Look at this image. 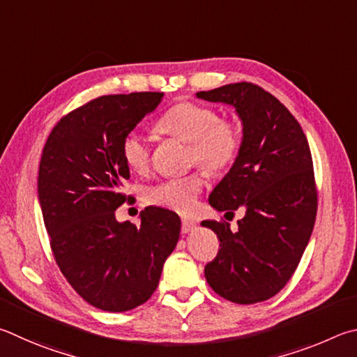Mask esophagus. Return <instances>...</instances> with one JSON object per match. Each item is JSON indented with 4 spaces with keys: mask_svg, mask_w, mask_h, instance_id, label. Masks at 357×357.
Returning <instances> with one entry per match:
<instances>
[{
    "mask_svg": "<svg viewBox=\"0 0 357 357\" xmlns=\"http://www.w3.org/2000/svg\"><path fill=\"white\" fill-rule=\"evenodd\" d=\"M197 229V224L195 221L191 220H186V218H183L182 220V234H190V232H195V230Z\"/></svg>",
    "mask_w": 357,
    "mask_h": 357,
    "instance_id": "1",
    "label": "esophagus"
}]
</instances>
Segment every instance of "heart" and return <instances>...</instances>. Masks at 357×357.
Wrapping results in <instances>:
<instances>
[{"mask_svg": "<svg viewBox=\"0 0 357 357\" xmlns=\"http://www.w3.org/2000/svg\"><path fill=\"white\" fill-rule=\"evenodd\" d=\"M156 128L162 135L190 142L191 162H201L215 174L232 166L240 152L238 127L227 119H218L216 111L204 105L190 102L175 105L160 119ZM121 153L131 171L146 172L150 166L149 144L135 131L123 136ZM202 188L204 174L196 171L149 186L144 197L156 207L188 213L195 208Z\"/></svg>", "mask_w": 357, "mask_h": 357, "instance_id": "1", "label": "heart"}]
</instances>
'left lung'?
I'll use <instances>...</instances> for the list:
<instances>
[{
  "label": "left lung",
  "mask_w": 357,
  "mask_h": 357,
  "mask_svg": "<svg viewBox=\"0 0 357 357\" xmlns=\"http://www.w3.org/2000/svg\"><path fill=\"white\" fill-rule=\"evenodd\" d=\"M235 108L241 146L230 171L208 197L218 211L245 208L238 229L202 221L221 243L205 279L218 295L236 304L270 299L295 273L314 230L317 190L309 142L291 112L252 83L196 93Z\"/></svg>",
  "instance_id": "left-lung-1"
}]
</instances>
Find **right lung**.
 <instances>
[{
    "label": "right lung",
    "instance_id": "right-lung-1",
    "mask_svg": "<svg viewBox=\"0 0 357 357\" xmlns=\"http://www.w3.org/2000/svg\"><path fill=\"white\" fill-rule=\"evenodd\" d=\"M162 92L103 96L68 112L43 147L37 195L56 264L73 290L97 309L125 312L153 295L177 246L178 215L141 211V226L119 222L130 178L121 144L161 103Z\"/></svg>",
    "mask_w": 357,
    "mask_h": 357
}]
</instances>
